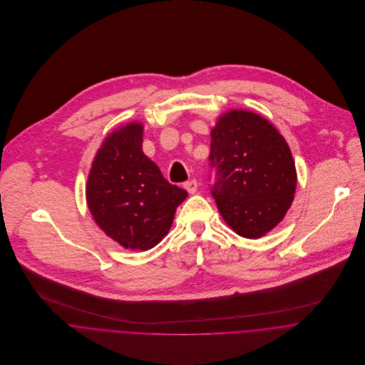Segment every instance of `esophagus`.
<instances>
[{"label":"esophagus","instance_id":"1","mask_svg":"<svg viewBox=\"0 0 365 365\" xmlns=\"http://www.w3.org/2000/svg\"><path fill=\"white\" fill-rule=\"evenodd\" d=\"M184 188L190 192V194H194L195 191H197V188H198V182L195 181V180H191V181H187L185 184H184Z\"/></svg>","mask_w":365,"mask_h":365}]
</instances>
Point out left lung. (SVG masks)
<instances>
[{
    "instance_id": "1",
    "label": "left lung",
    "mask_w": 365,
    "mask_h": 365,
    "mask_svg": "<svg viewBox=\"0 0 365 365\" xmlns=\"http://www.w3.org/2000/svg\"><path fill=\"white\" fill-rule=\"evenodd\" d=\"M211 195L225 222L242 237L259 239L289 210L297 170L286 140L264 118L232 110L211 130Z\"/></svg>"
}]
</instances>
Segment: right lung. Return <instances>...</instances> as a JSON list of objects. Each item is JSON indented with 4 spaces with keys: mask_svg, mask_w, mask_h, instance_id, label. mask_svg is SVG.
Returning <instances> with one entry per match:
<instances>
[{
    "mask_svg": "<svg viewBox=\"0 0 365 365\" xmlns=\"http://www.w3.org/2000/svg\"><path fill=\"white\" fill-rule=\"evenodd\" d=\"M142 125L109 135L98 151L86 187L98 226L126 249L148 250L168 233L187 191L170 184L142 151Z\"/></svg>",
    "mask_w": 365,
    "mask_h": 365,
    "instance_id": "add662e5",
    "label": "right lung"
}]
</instances>
